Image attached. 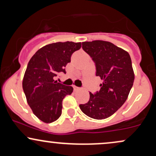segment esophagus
Masks as SVG:
<instances>
[{
    "label": "esophagus",
    "instance_id": "obj_1",
    "mask_svg": "<svg viewBox=\"0 0 156 156\" xmlns=\"http://www.w3.org/2000/svg\"><path fill=\"white\" fill-rule=\"evenodd\" d=\"M73 89H74L75 91H78V90H79V89H80L79 87H76V86H73Z\"/></svg>",
    "mask_w": 156,
    "mask_h": 156
}]
</instances>
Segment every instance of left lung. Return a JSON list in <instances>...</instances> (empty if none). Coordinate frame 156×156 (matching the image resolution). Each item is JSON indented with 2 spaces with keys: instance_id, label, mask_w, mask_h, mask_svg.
<instances>
[{
  "instance_id": "obj_1",
  "label": "left lung",
  "mask_w": 156,
  "mask_h": 156,
  "mask_svg": "<svg viewBox=\"0 0 156 156\" xmlns=\"http://www.w3.org/2000/svg\"><path fill=\"white\" fill-rule=\"evenodd\" d=\"M82 48L95 65L96 76L103 80L101 89L90 93L89 101L79 105L86 115L104 119L124 104L133 87L134 73L129 53L109 42H82Z\"/></svg>"
}]
</instances>
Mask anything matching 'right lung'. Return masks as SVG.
I'll return each instance as SVG.
<instances>
[{"label":"right lung","instance_id":"add662e5","mask_svg":"<svg viewBox=\"0 0 156 156\" xmlns=\"http://www.w3.org/2000/svg\"><path fill=\"white\" fill-rule=\"evenodd\" d=\"M80 42H55L38 50L27 66L23 89L33 113L40 120L53 122L62 114V101L73 88L54 80L59 73L66 74L65 67L71 62Z\"/></svg>","mask_w":156,"mask_h":156}]
</instances>
